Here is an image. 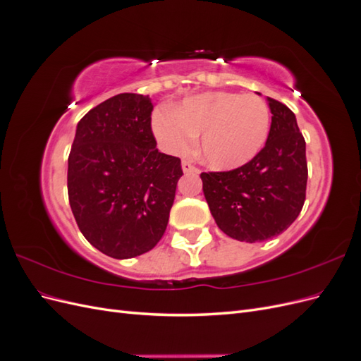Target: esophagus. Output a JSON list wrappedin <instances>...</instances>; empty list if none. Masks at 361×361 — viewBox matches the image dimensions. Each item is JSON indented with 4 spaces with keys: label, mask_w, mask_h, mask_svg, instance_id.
Instances as JSON below:
<instances>
[{
    "label": "esophagus",
    "mask_w": 361,
    "mask_h": 361,
    "mask_svg": "<svg viewBox=\"0 0 361 361\" xmlns=\"http://www.w3.org/2000/svg\"><path fill=\"white\" fill-rule=\"evenodd\" d=\"M182 170H183L185 173H190V171L197 173V171H199V169L195 167L190 159H183V161H182Z\"/></svg>",
    "instance_id": "esophagus-1"
}]
</instances>
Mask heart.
Listing matches in <instances>:
<instances>
[{
    "label": "heart",
    "instance_id": "b5f03b06",
    "mask_svg": "<svg viewBox=\"0 0 361 361\" xmlns=\"http://www.w3.org/2000/svg\"><path fill=\"white\" fill-rule=\"evenodd\" d=\"M269 108L257 94L209 92L190 96L176 108L155 111V135L173 154H183L202 134V159L218 170H228L253 159L269 134Z\"/></svg>",
    "mask_w": 361,
    "mask_h": 361
}]
</instances>
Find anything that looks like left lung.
<instances>
[{"mask_svg": "<svg viewBox=\"0 0 361 361\" xmlns=\"http://www.w3.org/2000/svg\"><path fill=\"white\" fill-rule=\"evenodd\" d=\"M267 143L244 166L202 173L204 199L221 231L238 241L260 243L285 232L305 200V140L289 108L267 97Z\"/></svg>", "mask_w": 361, "mask_h": 361, "instance_id": "left-lung-1", "label": "left lung"}]
</instances>
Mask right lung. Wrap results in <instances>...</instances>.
Segmentation results:
<instances>
[{"mask_svg":"<svg viewBox=\"0 0 361 361\" xmlns=\"http://www.w3.org/2000/svg\"><path fill=\"white\" fill-rule=\"evenodd\" d=\"M149 96L120 93L87 113L69 154L68 194L81 233L114 259L154 248L167 228L180 159L161 154Z\"/></svg>","mask_w":361,"mask_h":361,"instance_id":"1","label":"right lung"}]
</instances>
